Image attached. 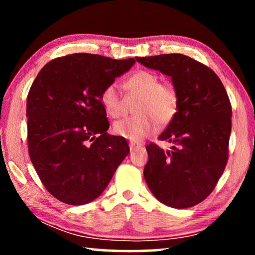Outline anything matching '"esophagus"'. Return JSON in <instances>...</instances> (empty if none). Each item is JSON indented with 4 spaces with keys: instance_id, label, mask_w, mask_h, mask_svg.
<instances>
[{
    "instance_id": "esophagus-1",
    "label": "esophagus",
    "mask_w": 255,
    "mask_h": 255,
    "mask_svg": "<svg viewBox=\"0 0 255 255\" xmlns=\"http://www.w3.org/2000/svg\"><path fill=\"white\" fill-rule=\"evenodd\" d=\"M128 146H130V149L132 151V149H134L135 147H139L138 145H135V144H133V142H130V144H128Z\"/></svg>"
}]
</instances>
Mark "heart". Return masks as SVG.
Instances as JSON below:
<instances>
[{
    "label": "heart",
    "mask_w": 255,
    "mask_h": 255,
    "mask_svg": "<svg viewBox=\"0 0 255 255\" xmlns=\"http://www.w3.org/2000/svg\"><path fill=\"white\" fill-rule=\"evenodd\" d=\"M130 95L139 97L134 114L114 124V132L120 137L138 142L152 134L158 123L165 125L175 116L179 97L172 83L160 82L159 76L148 71H139L124 83ZM101 102L108 115L114 118L123 116L125 102L116 83H111L101 94Z\"/></svg>",
    "instance_id": "obj_1"
}]
</instances>
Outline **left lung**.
<instances>
[{
	"instance_id": "8db88e82",
	"label": "left lung",
	"mask_w": 255,
	"mask_h": 255,
	"mask_svg": "<svg viewBox=\"0 0 255 255\" xmlns=\"http://www.w3.org/2000/svg\"><path fill=\"white\" fill-rule=\"evenodd\" d=\"M135 60L172 78L179 97L175 116L159 137L172 147H146L145 181L161 203L175 209L194 207L214 190L228 162L232 117L229 96L214 71L187 55Z\"/></svg>"
}]
</instances>
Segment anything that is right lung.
Here are the masks:
<instances>
[{"instance_id": "1", "label": "right lung", "mask_w": 255, "mask_h": 255, "mask_svg": "<svg viewBox=\"0 0 255 255\" xmlns=\"http://www.w3.org/2000/svg\"><path fill=\"white\" fill-rule=\"evenodd\" d=\"M135 60L75 53L44 66L26 100L27 144L48 193L71 205L100 196L130 148L108 133L101 94Z\"/></svg>"}]
</instances>
